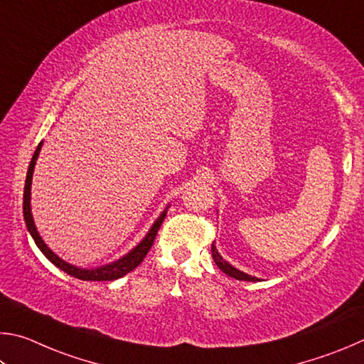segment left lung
Wrapping results in <instances>:
<instances>
[{
  "instance_id": "left-lung-1",
  "label": "left lung",
  "mask_w": 364,
  "mask_h": 364,
  "mask_svg": "<svg viewBox=\"0 0 364 364\" xmlns=\"http://www.w3.org/2000/svg\"><path fill=\"white\" fill-rule=\"evenodd\" d=\"M211 252H213V259H214L215 265H218L219 269L225 273V275L232 277L235 279H240V282H259V278L251 277V275H247V273H245V272L235 269L233 265H230V264L227 262V260H224V257L220 256L219 251H218V247H215L214 243L211 246Z\"/></svg>"
}]
</instances>
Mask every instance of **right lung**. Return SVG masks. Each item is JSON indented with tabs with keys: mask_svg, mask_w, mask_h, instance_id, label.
<instances>
[{
	"mask_svg": "<svg viewBox=\"0 0 364 364\" xmlns=\"http://www.w3.org/2000/svg\"><path fill=\"white\" fill-rule=\"evenodd\" d=\"M41 145H43V142H40V145H38V149L33 153V158H31L28 171H27V178H25V188H23V219H25V224H27V228H28V232L31 235V238L35 240V243H36L38 247H40V251L55 267H59L60 270L65 272L67 275L82 279V282H113V279H118L121 277H124L126 273L132 272L145 259L146 252L150 251V247L153 245V241H155V237H156V233L159 230V227H161L163 220L166 218V209L161 214H159V218L155 220V224L151 225L149 233L145 235V238L140 241V243L136 247H134V250L127 252L126 256H123L118 260H114V262L97 267V269H81V267H75L72 264L65 262V260H62L59 256H57V254L50 251L49 247L46 246V243H44V241L41 240L40 233H38L36 227H35L33 214H31V205H30L31 177H33L35 164H36L38 155H40Z\"/></svg>",
	"mask_w": 364,
	"mask_h": 364,
	"instance_id": "1",
	"label": "right lung"
}]
</instances>
